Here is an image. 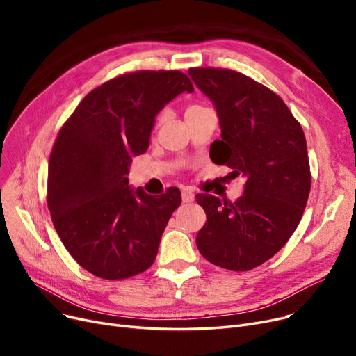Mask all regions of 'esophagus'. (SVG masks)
<instances>
[{
  "label": "esophagus",
  "mask_w": 356,
  "mask_h": 356,
  "mask_svg": "<svg viewBox=\"0 0 356 356\" xmlns=\"http://www.w3.org/2000/svg\"><path fill=\"white\" fill-rule=\"evenodd\" d=\"M193 199H195V195L191 189H183L181 191V200L184 203H191V202H193Z\"/></svg>",
  "instance_id": "1"
}]
</instances>
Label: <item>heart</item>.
I'll return each mask as SVG.
<instances>
[{
    "label": "heart",
    "instance_id": "1",
    "mask_svg": "<svg viewBox=\"0 0 356 356\" xmlns=\"http://www.w3.org/2000/svg\"><path fill=\"white\" fill-rule=\"evenodd\" d=\"M203 109H207V106L199 105V104H191L188 108H186V117L195 115V114H197V112H200V111H203ZM163 120H164V112H161V114L157 117V122H156V125L161 124V122H163Z\"/></svg>",
    "mask_w": 356,
    "mask_h": 356
}]
</instances>
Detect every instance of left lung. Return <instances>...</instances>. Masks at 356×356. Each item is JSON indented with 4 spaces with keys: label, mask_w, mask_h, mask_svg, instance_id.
Returning <instances> with one entry per match:
<instances>
[{
    "label": "left lung",
    "mask_w": 356,
    "mask_h": 356,
    "mask_svg": "<svg viewBox=\"0 0 356 356\" xmlns=\"http://www.w3.org/2000/svg\"><path fill=\"white\" fill-rule=\"evenodd\" d=\"M189 74L219 117L212 161L245 179L235 202L196 196L207 212L196 245L218 267L248 271L282 250L303 216L312 184L305 133L277 93L245 74L219 67Z\"/></svg>",
    "instance_id": "left-lung-1"
}]
</instances>
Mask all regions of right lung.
I'll return each instance as SVG.
<instances>
[{
	"instance_id": "1",
	"label": "right lung",
	"mask_w": 356,
	"mask_h": 356,
	"mask_svg": "<svg viewBox=\"0 0 356 356\" xmlns=\"http://www.w3.org/2000/svg\"><path fill=\"white\" fill-rule=\"evenodd\" d=\"M180 70L120 74L90 90L60 128L47 177L56 232L76 263L105 280H122L154 263L163 231L181 203L128 186V167L148 148L156 115L181 92Z\"/></svg>"
}]
</instances>
